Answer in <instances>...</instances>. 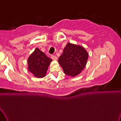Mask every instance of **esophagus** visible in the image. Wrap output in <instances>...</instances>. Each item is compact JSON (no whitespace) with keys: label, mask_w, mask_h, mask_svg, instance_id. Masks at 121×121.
Returning <instances> with one entry per match:
<instances>
[{"label":"esophagus","mask_w":121,"mask_h":121,"mask_svg":"<svg viewBox=\"0 0 121 121\" xmlns=\"http://www.w3.org/2000/svg\"><path fill=\"white\" fill-rule=\"evenodd\" d=\"M52 59H53V60H57V57H56V56H52Z\"/></svg>","instance_id":"esophagus-1"}]
</instances>
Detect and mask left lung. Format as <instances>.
<instances>
[{
  "mask_svg": "<svg viewBox=\"0 0 121 121\" xmlns=\"http://www.w3.org/2000/svg\"><path fill=\"white\" fill-rule=\"evenodd\" d=\"M89 54L83 47L68 43L58 62L68 76L75 77L85 67Z\"/></svg>",
  "mask_w": 121,
  "mask_h": 121,
  "instance_id": "obj_1",
  "label": "left lung"
}]
</instances>
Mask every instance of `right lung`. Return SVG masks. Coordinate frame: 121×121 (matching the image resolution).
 Wrapping results in <instances>:
<instances>
[{"label":"right lung","mask_w":121,"mask_h":121,"mask_svg":"<svg viewBox=\"0 0 121 121\" xmlns=\"http://www.w3.org/2000/svg\"><path fill=\"white\" fill-rule=\"evenodd\" d=\"M52 60L36 48L28 58V69L35 77L43 78L45 76L49 65Z\"/></svg>","instance_id":"add662e5"}]
</instances>
